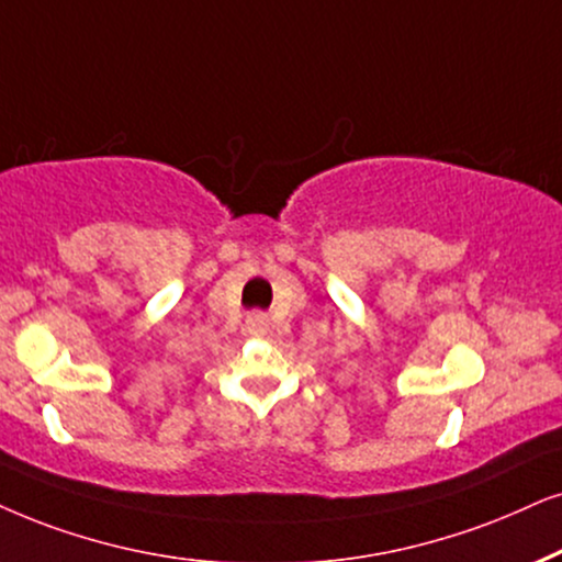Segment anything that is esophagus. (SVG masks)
Here are the masks:
<instances>
[{
    "instance_id": "obj_1",
    "label": "esophagus",
    "mask_w": 562,
    "mask_h": 562,
    "mask_svg": "<svg viewBox=\"0 0 562 562\" xmlns=\"http://www.w3.org/2000/svg\"><path fill=\"white\" fill-rule=\"evenodd\" d=\"M246 331L254 334V337H265L269 331V318L265 311H251V314L246 316Z\"/></svg>"
}]
</instances>
